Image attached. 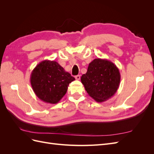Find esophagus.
Masks as SVG:
<instances>
[{"label":"esophagus","mask_w":154,"mask_h":154,"mask_svg":"<svg viewBox=\"0 0 154 154\" xmlns=\"http://www.w3.org/2000/svg\"><path fill=\"white\" fill-rule=\"evenodd\" d=\"M75 79H76V80H80V75H76V76H75Z\"/></svg>","instance_id":"1"}]
</instances>
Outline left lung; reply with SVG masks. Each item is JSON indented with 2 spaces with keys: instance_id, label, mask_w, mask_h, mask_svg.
Segmentation results:
<instances>
[{
  "instance_id": "obj_1",
  "label": "left lung",
  "mask_w": 154,
  "mask_h": 154,
  "mask_svg": "<svg viewBox=\"0 0 154 154\" xmlns=\"http://www.w3.org/2000/svg\"><path fill=\"white\" fill-rule=\"evenodd\" d=\"M121 80L119 69L106 59L96 58L91 62L81 81L88 94L96 101L103 102L117 92Z\"/></svg>"
}]
</instances>
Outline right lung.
Instances as JSON below:
<instances>
[{"label":"right lung","mask_w":154,"mask_h":154,"mask_svg":"<svg viewBox=\"0 0 154 154\" xmlns=\"http://www.w3.org/2000/svg\"><path fill=\"white\" fill-rule=\"evenodd\" d=\"M75 80L55 61L45 60L32 70L30 82L36 96L45 103L56 104L66 94L70 83Z\"/></svg>","instance_id":"add662e5"}]
</instances>
